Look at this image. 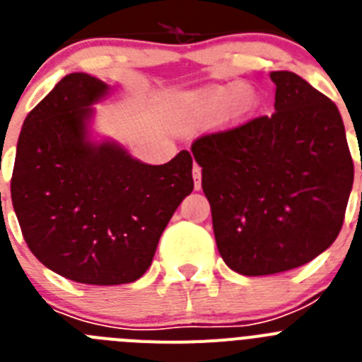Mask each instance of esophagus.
<instances>
[{"label": "esophagus", "mask_w": 362, "mask_h": 362, "mask_svg": "<svg viewBox=\"0 0 362 362\" xmlns=\"http://www.w3.org/2000/svg\"><path fill=\"white\" fill-rule=\"evenodd\" d=\"M194 187L196 190H201V166L194 165Z\"/></svg>", "instance_id": "1"}]
</instances>
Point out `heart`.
Returning a JSON list of instances; mask_svg holds the SVG:
<instances>
[{"mask_svg": "<svg viewBox=\"0 0 362 362\" xmlns=\"http://www.w3.org/2000/svg\"><path fill=\"white\" fill-rule=\"evenodd\" d=\"M257 92L248 85H210L175 98V107L190 119H210L225 110L228 123H243L257 108Z\"/></svg>", "mask_w": 362, "mask_h": 362, "instance_id": "b5f03b06", "label": "heart"}]
</instances>
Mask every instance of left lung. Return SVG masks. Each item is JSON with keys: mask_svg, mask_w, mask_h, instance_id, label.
Segmentation results:
<instances>
[{"mask_svg": "<svg viewBox=\"0 0 362 362\" xmlns=\"http://www.w3.org/2000/svg\"><path fill=\"white\" fill-rule=\"evenodd\" d=\"M270 79L272 116L192 145L217 250L243 276L279 274L322 254L341 232L354 185L337 107L288 70Z\"/></svg>", "mask_w": 362, "mask_h": 362, "instance_id": "1", "label": "left lung"}]
</instances>
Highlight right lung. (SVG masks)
Segmentation results:
<instances>
[{
    "instance_id": "right-lung-1",
    "label": "right lung",
    "mask_w": 362,
    "mask_h": 362,
    "mask_svg": "<svg viewBox=\"0 0 362 362\" xmlns=\"http://www.w3.org/2000/svg\"><path fill=\"white\" fill-rule=\"evenodd\" d=\"M110 86L65 76L25 117L12 172V206L28 248L76 283H132L194 190L192 156L146 165L112 139L95 141L94 107Z\"/></svg>"
}]
</instances>
